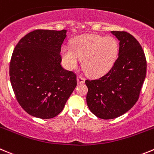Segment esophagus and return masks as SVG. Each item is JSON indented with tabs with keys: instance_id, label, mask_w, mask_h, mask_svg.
<instances>
[{
	"instance_id": "1",
	"label": "esophagus",
	"mask_w": 154,
	"mask_h": 154,
	"mask_svg": "<svg viewBox=\"0 0 154 154\" xmlns=\"http://www.w3.org/2000/svg\"><path fill=\"white\" fill-rule=\"evenodd\" d=\"M77 81L78 84H84V82H85V79H84L83 77H81V76L78 75L77 77Z\"/></svg>"
}]
</instances>
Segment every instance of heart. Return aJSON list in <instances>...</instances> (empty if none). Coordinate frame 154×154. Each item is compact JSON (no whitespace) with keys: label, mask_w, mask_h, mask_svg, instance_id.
I'll list each match as a JSON object with an SVG mask.
<instances>
[{"label":"heart","mask_w":154,"mask_h":154,"mask_svg":"<svg viewBox=\"0 0 154 154\" xmlns=\"http://www.w3.org/2000/svg\"><path fill=\"white\" fill-rule=\"evenodd\" d=\"M119 44L113 37L97 34H84L72 40V47L64 45L61 54L66 68L73 70L78 67L80 60L87 74L101 77L114 66L119 56Z\"/></svg>","instance_id":"heart-1"}]
</instances>
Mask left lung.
<instances>
[{
	"mask_svg": "<svg viewBox=\"0 0 154 154\" xmlns=\"http://www.w3.org/2000/svg\"><path fill=\"white\" fill-rule=\"evenodd\" d=\"M111 32L119 41L117 61L106 75L85 81L87 106L92 113L103 119H116L133 107L146 72V57L137 40L127 32Z\"/></svg>",
	"mask_w": 154,
	"mask_h": 154,
	"instance_id": "1",
	"label": "left lung"
}]
</instances>
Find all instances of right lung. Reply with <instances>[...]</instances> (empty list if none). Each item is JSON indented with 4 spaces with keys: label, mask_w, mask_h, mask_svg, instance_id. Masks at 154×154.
Masks as SVG:
<instances>
[{
    "label": "right lung",
    "mask_w": 154,
    "mask_h": 154,
    "mask_svg": "<svg viewBox=\"0 0 154 154\" xmlns=\"http://www.w3.org/2000/svg\"><path fill=\"white\" fill-rule=\"evenodd\" d=\"M67 30L36 29L17 43L10 63V80L19 104L30 116L55 117L77 86V76L61 65Z\"/></svg>",
    "instance_id": "1"
}]
</instances>
